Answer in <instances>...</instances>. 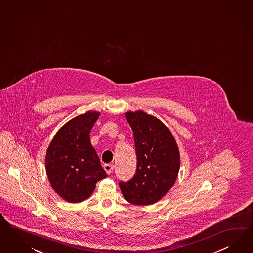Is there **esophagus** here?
I'll return each mask as SVG.
<instances>
[{
	"label": "esophagus",
	"mask_w": 253,
	"mask_h": 253,
	"mask_svg": "<svg viewBox=\"0 0 253 253\" xmlns=\"http://www.w3.org/2000/svg\"><path fill=\"white\" fill-rule=\"evenodd\" d=\"M103 168L106 171V173H108V174H111V173H113V171H114L115 166L113 164H105L103 166Z\"/></svg>",
	"instance_id": "esophagus-1"
}]
</instances>
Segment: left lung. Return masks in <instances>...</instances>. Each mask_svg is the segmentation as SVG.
<instances>
[{
  "instance_id": "1",
  "label": "left lung",
  "mask_w": 253,
  "mask_h": 253,
  "mask_svg": "<svg viewBox=\"0 0 253 253\" xmlns=\"http://www.w3.org/2000/svg\"><path fill=\"white\" fill-rule=\"evenodd\" d=\"M133 130L137 171L127 182H119L125 199L136 205L161 200L173 187L180 168L178 147L170 130L157 117L143 111L126 112Z\"/></svg>"
}]
</instances>
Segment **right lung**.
<instances>
[{"instance_id":"1","label":"right lung","mask_w":253,"mask_h":253,"mask_svg":"<svg viewBox=\"0 0 253 253\" xmlns=\"http://www.w3.org/2000/svg\"><path fill=\"white\" fill-rule=\"evenodd\" d=\"M100 116L88 111L65 123L52 138L45 157L51 188L68 202H80L92 194L96 183L107 176L89 139Z\"/></svg>"}]
</instances>
